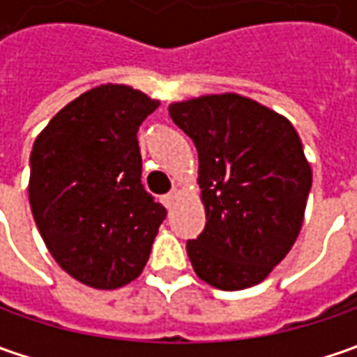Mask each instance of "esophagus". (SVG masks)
I'll return each mask as SVG.
<instances>
[{
	"instance_id": "esophagus-1",
	"label": "esophagus",
	"mask_w": 357,
	"mask_h": 357,
	"mask_svg": "<svg viewBox=\"0 0 357 357\" xmlns=\"http://www.w3.org/2000/svg\"><path fill=\"white\" fill-rule=\"evenodd\" d=\"M174 200H176V192L172 190V192H167V195L162 197V204H165L167 208H171L172 204H174Z\"/></svg>"
}]
</instances>
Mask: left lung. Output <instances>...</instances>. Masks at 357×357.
Returning <instances> with one entry per match:
<instances>
[{"label":"left lung","instance_id":"left-lung-1","mask_svg":"<svg viewBox=\"0 0 357 357\" xmlns=\"http://www.w3.org/2000/svg\"><path fill=\"white\" fill-rule=\"evenodd\" d=\"M199 151L206 225L186 252L218 290L262 282L302 228L312 169L290 121L234 93L169 107Z\"/></svg>","mask_w":357,"mask_h":357}]
</instances>
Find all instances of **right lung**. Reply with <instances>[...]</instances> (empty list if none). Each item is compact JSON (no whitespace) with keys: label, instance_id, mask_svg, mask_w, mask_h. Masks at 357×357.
Instances as JSON below:
<instances>
[{"label":"right lung","instance_id":"right-lung-1","mask_svg":"<svg viewBox=\"0 0 357 357\" xmlns=\"http://www.w3.org/2000/svg\"><path fill=\"white\" fill-rule=\"evenodd\" d=\"M157 107L141 91L101 85L63 107L35 139V225L57 264L91 288L113 290L135 280L167 218L144 190L137 141Z\"/></svg>","mask_w":357,"mask_h":357}]
</instances>
